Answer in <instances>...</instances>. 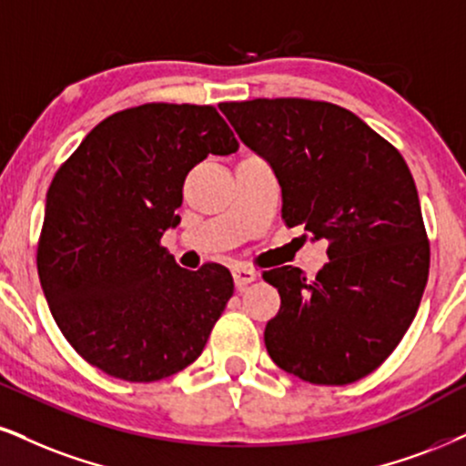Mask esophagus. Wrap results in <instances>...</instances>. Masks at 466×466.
<instances>
[{"instance_id":"esophagus-1","label":"esophagus","mask_w":466,"mask_h":466,"mask_svg":"<svg viewBox=\"0 0 466 466\" xmlns=\"http://www.w3.org/2000/svg\"><path fill=\"white\" fill-rule=\"evenodd\" d=\"M233 279H235V287H238V289H244L246 285H250L252 280H257V272L250 268L239 266L233 269Z\"/></svg>"}]
</instances>
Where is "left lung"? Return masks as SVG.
<instances>
[{"label":"left lung","mask_w":466,"mask_h":466,"mask_svg":"<svg viewBox=\"0 0 466 466\" xmlns=\"http://www.w3.org/2000/svg\"><path fill=\"white\" fill-rule=\"evenodd\" d=\"M239 140L272 166L283 220L329 239V263L263 272L280 294L268 354L302 380L341 387L378 370L409 330L430 244L412 175L356 114L311 99L220 103Z\"/></svg>","instance_id":"8db88e82"}]
</instances>
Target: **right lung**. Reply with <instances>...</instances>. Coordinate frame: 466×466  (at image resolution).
<instances>
[{
	"mask_svg": "<svg viewBox=\"0 0 466 466\" xmlns=\"http://www.w3.org/2000/svg\"><path fill=\"white\" fill-rule=\"evenodd\" d=\"M239 148L214 106L145 103L84 137L51 181L38 279L57 329L107 376L155 382L186 370L233 296V277L177 266L159 244L177 227L187 172Z\"/></svg>",
	"mask_w": 466,
	"mask_h": 466,
	"instance_id": "obj_1",
	"label": "right lung"
}]
</instances>
